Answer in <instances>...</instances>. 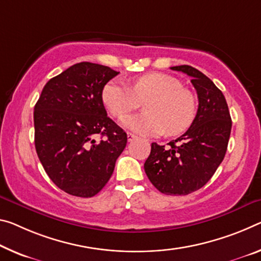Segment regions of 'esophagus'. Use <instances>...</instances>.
<instances>
[{"label": "esophagus", "instance_id": "1", "mask_svg": "<svg viewBox=\"0 0 261 261\" xmlns=\"http://www.w3.org/2000/svg\"><path fill=\"white\" fill-rule=\"evenodd\" d=\"M136 138H137V136H136L135 134H131V132H127V140H129V142H132V140L136 139Z\"/></svg>", "mask_w": 261, "mask_h": 261}]
</instances>
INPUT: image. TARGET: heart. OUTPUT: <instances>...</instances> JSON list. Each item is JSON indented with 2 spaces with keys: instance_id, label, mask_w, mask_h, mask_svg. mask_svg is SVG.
Instances as JSON below:
<instances>
[{
  "instance_id": "1",
  "label": "heart",
  "mask_w": 261,
  "mask_h": 261,
  "mask_svg": "<svg viewBox=\"0 0 261 261\" xmlns=\"http://www.w3.org/2000/svg\"><path fill=\"white\" fill-rule=\"evenodd\" d=\"M102 100L114 117L122 118L145 102L146 111L127 116L122 124L144 136H158L166 132L176 136L187 130L196 113L193 94L182 88L177 79L164 73H148L135 79L131 88L119 81L105 86Z\"/></svg>"
}]
</instances>
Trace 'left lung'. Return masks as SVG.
<instances>
[{
	"instance_id": "8db88e82",
	"label": "left lung",
	"mask_w": 261,
	"mask_h": 261,
	"mask_svg": "<svg viewBox=\"0 0 261 261\" xmlns=\"http://www.w3.org/2000/svg\"><path fill=\"white\" fill-rule=\"evenodd\" d=\"M192 77L198 108L189 129L167 145L152 143L144 169L166 195H188L212 179L224 159L231 122L225 97L208 76L188 65L171 67Z\"/></svg>"
}]
</instances>
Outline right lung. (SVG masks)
<instances>
[{
	"instance_id": "add662e5",
	"label": "right lung",
	"mask_w": 261,
	"mask_h": 261,
	"mask_svg": "<svg viewBox=\"0 0 261 261\" xmlns=\"http://www.w3.org/2000/svg\"><path fill=\"white\" fill-rule=\"evenodd\" d=\"M118 72L79 63L44 86L35 106V146L56 186L69 195L92 197L113 175L127 136L107 116L102 92Z\"/></svg>"
}]
</instances>
